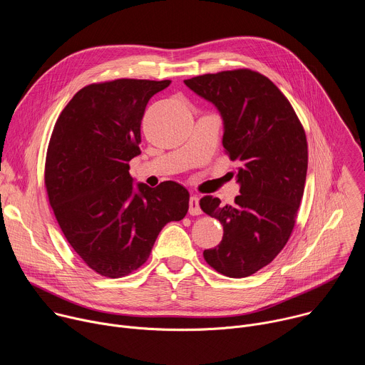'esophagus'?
<instances>
[{
    "label": "esophagus",
    "mask_w": 365,
    "mask_h": 365,
    "mask_svg": "<svg viewBox=\"0 0 365 365\" xmlns=\"http://www.w3.org/2000/svg\"><path fill=\"white\" fill-rule=\"evenodd\" d=\"M189 214L190 215H200L202 214V210L199 206V197L196 195L190 196V199H189Z\"/></svg>",
    "instance_id": "esophagus-1"
}]
</instances>
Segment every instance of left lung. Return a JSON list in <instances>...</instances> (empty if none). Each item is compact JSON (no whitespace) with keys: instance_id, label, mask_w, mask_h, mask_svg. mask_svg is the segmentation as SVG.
<instances>
[{"instance_id":"left-lung-1","label":"left lung","mask_w":365,"mask_h":365,"mask_svg":"<svg viewBox=\"0 0 365 365\" xmlns=\"http://www.w3.org/2000/svg\"><path fill=\"white\" fill-rule=\"evenodd\" d=\"M185 85L218 110L222 145L238 165L234 205L214 196L199 202L224 227L220 245L203 257L227 277L251 276L273 262L294 227L307 172L303 127L279 88L257 72L207 73Z\"/></svg>"}]
</instances>
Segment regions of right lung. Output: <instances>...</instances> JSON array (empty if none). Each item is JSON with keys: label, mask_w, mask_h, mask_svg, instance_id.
<instances>
[{"label": "right lung", "mask_w": 365, "mask_h": 365, "mask_svg": "<svg viewBox=\"0 0 365 365\" xmlns=\"http://www.w3.org/2000/svg\"><path fill=\"white\" fill-rule=\"evenodd\" d=\"M170 81L117 79L82 88L59 115L47 148L46 189L68 242L111 279L143 266L162 228L185 218L189 192L173 180L135 183L130 160L150 98Z\"/></svg>", "instance_id": "obj_1"}]
</instances>
